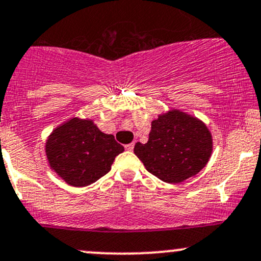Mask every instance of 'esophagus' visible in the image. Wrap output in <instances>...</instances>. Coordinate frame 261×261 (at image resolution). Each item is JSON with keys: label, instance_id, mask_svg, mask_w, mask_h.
Masks as SVG:
<instances>
[{"label": "esophagus", "instance_id": "34e87169", "mask_svg": "<svg viewBox=\"0 0 261 261\" xmlns=\"http://www.w3.org/2000/svg\"><path fill=\"white\" fill-rule=\"evenodd\" d=\"M134 146H135V144H134V142H131V144H127V145H125V148L127 151H133L134 150Z\"/></svg>", "mask_w": 261, "mask_h": 261}]
</instances>
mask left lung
<instances>
[{"label":"left lung","instance_id":"left-lung-1","mask_svg":"<svg viewBox=\"0 0 261 261\" xmlns=\"http://www.w3.org/2000/svg\"><path fill=\"white\" fill-rule=\"evenodd\" d=\"M134 152L157 178L178 183L207 165L212 153V136L198 119L172 110L153 120L148 141L137 142Z\"/></svg>","mask_w":261,"mask_h":261}]
</instances>
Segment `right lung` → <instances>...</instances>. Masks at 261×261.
I'll return each mask as SVG.
<instances>
[{"label": "right lung", "instance_id": "obj_1", "mask_svg": "<svg viewBox=\"0 0 261 261\" xmlns=\"http://www.w3.org/2000/svg\"><path fill=\"white\" fill-rule=\"evenodd\" d=\"M124 151L113 135L101 133L90 120L71 119L51 133L45 144L50 167L74 187L96 182L110 171Z\"/></svg>", "mask_w": 261, "mask_h": 261}]
</instances>
